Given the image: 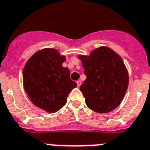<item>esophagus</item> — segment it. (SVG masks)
<instances>
[{
	"label": "esophagus",
	"mask_w": 150,
	"mask_h": 150,
	"mask_svg": "<svg viewBox=\"0 0 150 150\" xmlns=\"http://www.w3.org/2000/svg\"><path fill=\"white\" fill-rule=\"evenodd\" d=\"M81 84V81H77V85H78V87H80Z\"/></svg>",
	"instance_id": "34e87169"
}]
</instances>
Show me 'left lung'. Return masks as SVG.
Listing matches in <instances>:
<instances>
[{"label":"left lung","instance_id":"8db88e82","mask_svg":"<svg viewBox=\"0 0 150 150\" xmlns=\"http://www.w3.org/2000/svg\"><path fill=\"white\" fill-rule=\"evenodd\" d=\"M87 79L80 90L89 109L98 113L112 111L122 101L129 82L121 57L111 48L100 47L89 56L79 55Z\"/></svg>","mask_w":150,"mask_h":150}]
</instances>
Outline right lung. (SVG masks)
Wrapping results in <instances>:
<instances>
[{
    "mask_svg": "<svg viewBox=\"0 0 150 150\" xmlns=\"http://www.w3.org/2000/svg\"><path fill=\"white\" fill-rule=\"evenodd\" d=\"M66 57L53 48H44L30 57L23 72V86L34 105L50 113L56 112L67 102L77 84L62 66Z\"/></svg>",
    "mask_w": 150,
    "mask_h": 150,
    "instance_id": "obj_1",
    "label": "right lung"
}]
</instances>
